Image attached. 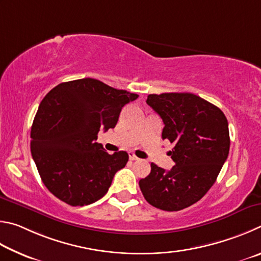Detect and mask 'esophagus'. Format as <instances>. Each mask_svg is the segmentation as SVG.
I'll return each mask as SVG.
<instances>
[{"mask_svg": "<svg viewBox=\"0 0 261 261\" xmlns=\"http://www.w3.org/2000/svg\"><path fill=\"white\" fill-rule=\"evenodd\" d=\"M129 159H130V161H138L139 158L136 157L133 152H129Z\"/></svg>", "mask_w": 261, "mask_h": 261, "instance_id": "1", "label": "esophagus"}]
</instances>
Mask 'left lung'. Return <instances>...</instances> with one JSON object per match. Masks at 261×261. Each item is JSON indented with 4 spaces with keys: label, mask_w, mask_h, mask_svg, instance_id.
<instances>
[{
    "label": "left lung",
    "mask_w": 261,
    "mask_h": 261,
    "mask_svg": "<svg viewBox=\"0 0 261 261\" xmlns=\"http://www.w3.org/2000/svg\"><path fill=\"white\" fill-rule=\"evenodd\" d=\"M163 119L162 138L174 143L170 171L151 164L139 185L145 200L164 211H180L203 197L216 182L229 153V129L220 109L190 93L148 96Z\"/></svg>",
    "instance_id": "obj_1"
}]
</instances>
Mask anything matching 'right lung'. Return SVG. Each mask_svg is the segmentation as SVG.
<instances>
[{"label":"right lung","instance_id":"right-lung-1","mask_svg":"<svg viewBox=\"0 0 261 261\" xmlns=\"http://www.w3.org/2000/svg\"><path fill=\"white\" fill-rule=\"evenodd\" d=\"M138 97L91 77L62 82L44 96L32 125L31 152L50 193L71 206L108 193L128 153L109 154L97 134L116 127L121 109Z\"/></svg>","mask_w":261,"mask_h":261}]
</instances>
